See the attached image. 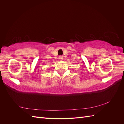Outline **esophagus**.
I'll list each match as a JSON object with an SVG mask.
<instances>
[{"label":"esophagus","mask_w":124,"mask_h":124,"mask_svg":"<svg viewBox=\"0 0 124 124\" xmlns=\"http://www.w3.org/2000/svg\"><path fill=\"white\" fill-rule=\"evenodd\" d=\"M58 58H59V59H60V60H62V59H63V57L62 56H59V57H58Z\"/></svg>","instance_id":"esophagus-1"}]
</instances>
